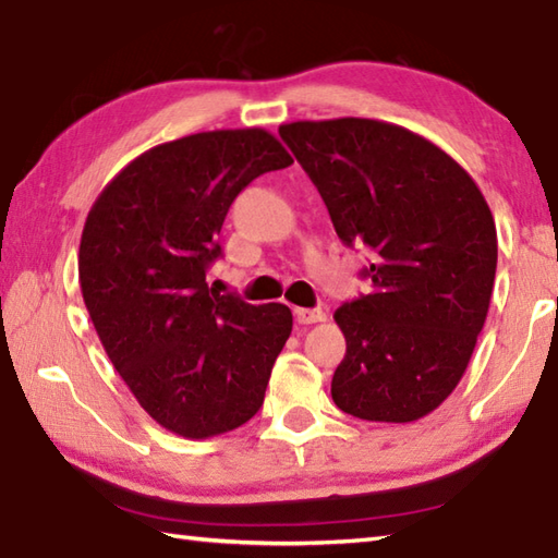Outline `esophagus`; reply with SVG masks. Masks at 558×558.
I'll return each instance as SVG.
<instances>
[{
  "label": "esophagus",
  "mask_w": 558,
  "mask_h": 558,
  "mask_svg": "<svg viewBox=\"0 0 558 558\" xmlns=\"http://www.w3.org/2000/svg\"><path fill=\"white\" fill-rule=\"evenodd\" d=\"M294 316H298L300 324H319L326 319V312L322 307H298Z\"/></svg>",
  "instance_id": "34e87169"
}]
</instances>
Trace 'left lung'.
<instances>
[{
    "mask_svg": "<svg viewBox=\"0 0 558 558\" xmlns=\"http://www.w3.org/2000/svg\"><path fill=\"white\" fill-rule=\"evenodd\" d=\"M280 137L319 191L338 239L373 254L369 294L333 319L345 357L336 407L411 423L460 385L494 292L496 222L474 179L433 142L369 118L298 120Z\"/></svg>",
    "mask_w": 558,
    "mask_h": 558,
    "instance_id": "left-lung-1",
    "label": "left lung"
}]
</instances>
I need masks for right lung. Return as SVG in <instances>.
Instances as JSON below:
<instances>
[{"instance_id": "1", "label": "right lung", "mask_w": 558, "mask_h": 558, "mask_svg": "<svg viewBox=\"0 0 558 558\" xmlns=\"http://www.w3.org/2000/svg\"><path fill=\"white\" fill-rule=\"evenodd\" d=\"M290 163L260 128L163 142L130 161L86 217L80 286L94 329L140 407L183 438L254 418L290 338L286 304L256 307L205 282L229 205Z\"/></svg>"}]
</instances>
